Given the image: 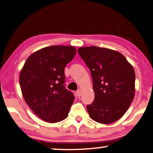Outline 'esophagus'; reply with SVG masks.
Listing matches in <instances>:
<instances>
[{
	"instance_id": "1",
	"label": "esophagus",
	"mask_w": 153,
	"mask_h": 153,
	"mask_svg": "<svg viewBox=\"0 0 153 153\" xmlns=\"http://www.w3.org/2000/svg\"><path fill=\"white\" fill-rule=\"evenodd\" d=\"M82 89H78V90H77V91H76V94H77V96H78V97H80L81 94H82Z\"/></svg>"
}]
</instances>
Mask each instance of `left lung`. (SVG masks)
Returning a JSON list of instances; mask_svg holds the SVG:
<instances>
[{
	"mask_svg": "<svg viewBox=\"0 0 153 153\" xmlns=\"http://www.w3.org/2000/svg\"><path fill=\"white\" fill-rule=\"evenodd\" d=\"M78 52L92 77L94 100L87 105L89 115L108 125L123 117L135 95V72L117 51L97 46L81 47Z\"/></svg>",
	"mask_w": 153,
	"mask_h": 153,
	"instance_id": "1",
	"label": "left lung"
}]
</instances>
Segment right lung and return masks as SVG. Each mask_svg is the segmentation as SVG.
Wrapping results in <instances>:
<instances>
[{
    "label": "right lung",
    "instance_id": "add662e5",
    "mask_svg": "<svg viewBox=\"0 0 153 153\" xmlns=\"http://www.w3.org/2000/svg\"><path fill=\"white\" fill-rule=\"evenodd\" d=\"M76 54L74 46L53 45L28 56L19 74L22 95L33 112L50 123L66 119L75 97L64 86V68Z\"/></svg>",
    "mask_w": 153,
    "mask_h": 153
}]
</instances>
